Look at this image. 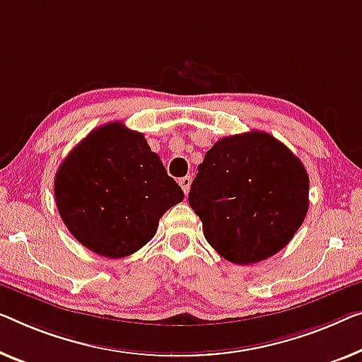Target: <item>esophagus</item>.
<instances>
[{"instance_id":"34e87169","label":"esophagus","mask_w":362,"mask_h":362,"mask_svg":"<svg viewBox=\"0 0 362 362\" xmlns=\"http://www.w3.org/2000/svg\"><path fill=\"white\" fill-rule=\"evenodd\" d=\"M182 190L185 195H188V192H190V185H192V177L187 175V177H182V179L179 180Z\"/></svg>"}]
</instances>
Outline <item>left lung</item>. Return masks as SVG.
I'll list each match as a JSON object with an SVG mask.
<instances>
[{
    "instance_id": "1",
    "label": "left lung",
    "mask_w": 362,
    "mask_h": 362,
    "mask_svg": "<svg viewBox=\"0 0 362 362\" xmlns=\"http://www.w3.org/2000/svg\"><path fill=\"white\" fill-rule=\"evenodd\" d=\"M188 203L221 257L252 265L284 249L304 223L309 175L281 141L253 129L213 144Z\"/></svg>"
}]
</instances>
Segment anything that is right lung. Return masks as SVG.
<instances>
[{
	"label": "right lung",
	"instance_id": "right-lung-1",
	"mask_svg": "<svg viewBox=\"0 0 362 362\" xmlns=\"http://www.w3.org/2000/svg\"><path fill=\"white\" fill-rule=\"evenodd\" d=\"M183 192L167 175L143 133L122 122L90 132L63 160L55 202L79 244L107 258L138 252L156 235L159 219Z\"/></svg>",
	"mask_w": 362,
	"mask_h": 362
}]
</instances>
